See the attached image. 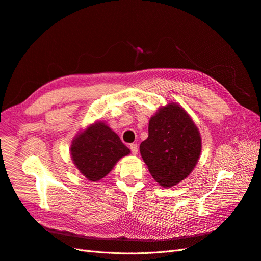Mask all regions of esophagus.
Instances as JSON below:
<instances>
[{
	"label": "esophagus",
	"mask_w": 261,
	"mask_h": 261,
	"mask_svg": "<svg viewBox=\"0 0 261 261\" xmlns=\"http://www.w3.org/2000/svg\"><path fill=\"white\" fill-rule=\"evenodd\" d=\"M130 150H131V153L133 155H137L138 154V145L137 144H130Z\"/></svg>",
	"instance_id": "1"
}]
</instances>
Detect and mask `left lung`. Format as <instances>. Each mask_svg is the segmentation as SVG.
I'll return each instance as SVG.
<instances>
[{
	"label": "left lung",
	"mask_w": 261,
	"mask_h": 261,
	"mask_svg": "<svg viewBox=\"0 0 261 261\" xmlns=\"http://www.w3.org/2000/svg\"><path fill=\"white\" fill-rule=\"evenodd\" d=\"M148 172L163 187L188 177L201 154V137L195 122L176 102L161 107L148 122V137L140 145Z\"/></svg>",
	"instance_id": "obj_1"
}]
</instances>
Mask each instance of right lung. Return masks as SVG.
Masks as SVG:
<instances>
[{
    "mask_svg": "<svg viewBox=\"0 0 261 261\" xmlns=\"http://www.w3.org/2000/svg\"><path fill=\"white\" fill-rule=\"evenodd\" d=\"M130 154L116 133L103 122H95L80 132L71 144V158L88 180L98 181L116 163Z\"/></svg>",
    "mask_w": 261,
    "mask_h": 261,
    "instance_id": "right-lung-1",
    "label": "right lung"
}]
</instances>
